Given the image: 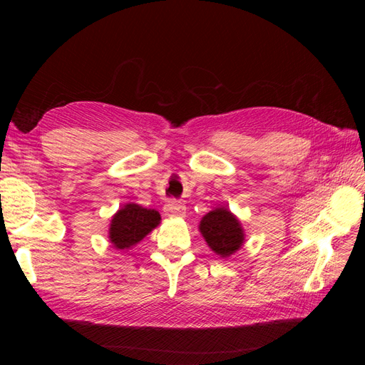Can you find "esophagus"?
<instances>
[{"label": "esophagus", "instance_id": "esophagus-1", "mask_svg": "<svg viewBox=\"0 0 365 365\" xmlns=\"http://www.w3.org/2000/svg\"><path fill=\"white\" fill-rule=\"evenodd\" d=\"M164 213L168 216H175V217H182L185 215V207L180 201H169L164 205Z\"/></svg>", "mask_w": 365, "mask_h": 365}]
</instances>
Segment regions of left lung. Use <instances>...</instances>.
<instances>
[{"mask_svg": "<svg viewBox=\"0 0 365 365\" xmlns=\"http://www.w3.org/2000/svg\"><path fill=\"white\" fill-rule=\"evenodd\" d=\"M200 231L207 245L220 257H230L242 248L245 233L239 219L225 207L207 213L200 222Z\"/></svg>", "mask_w": 365, "mask_h": 365, "instance_id": "1", "label": "left lung"}]
</instances>
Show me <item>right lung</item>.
I'll use <instances>...</instances> for the list:
<instances>
[{
	"instance_id": "1",
	"label": "right lung",
	"mask_w": 365,
	"mask_h": 365,
	"mask_svg": "<svg viewBox=\"0 0 365 365\" xmlns=\"http://www.w3.org/2000/svg\"><path fill=\"white\" fill-rule=\"evenodd\" d=\"M161 220L157 210L129 202L113 216L109 240L117 250H129L145 239Z\"/></svg>"
}]
</instances>
